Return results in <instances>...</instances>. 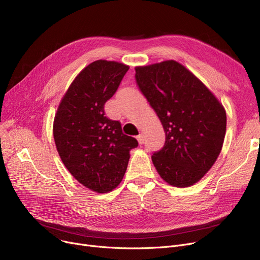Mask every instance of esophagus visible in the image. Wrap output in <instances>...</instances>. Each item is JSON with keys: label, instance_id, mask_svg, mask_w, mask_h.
<instances>
[{"label": "esophagus", "instance_id": "obj_1", "mask_svg": "<svg viewBox=\"0 0 260 260\" xmlns=\"http://www.w3.org/2000/svg\"><path fill=\"white\" fill-rule=\"evenodd\" d=\"M137 140H138L139 144H143V143H144V137H143V135L137 136Z\"/></svg>", "mask_w": 260, "mask_h": 260}]
</instances>
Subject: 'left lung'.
Returning a JSON list of instances; mask_svg holds the SVG:
<instances>
[{"instance_id": "1", "label": "left lung", "mask_w": 260, "mask_h": 260, "mask_svg": "<svg viewBox=\"0 0 260 260\" xmlns=\"http://www.w3.org/2000/svg\"><path fill=\"white\" fill-rule=\"evenodd\" d=\"M135 70L136 83L166 133L165 145L152 155L157 172L171 185H193L221 152L226 128L222 104L174 60Z\"/></svg>"}]
</instances>
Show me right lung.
I'll return each instance as SVG.
<instances>
[{
    "label": "right lung",
    "mask_w": 260,
    "mask_h": 260,
    "mask_svg": "<svg viewBox=\"0 0 260 260\" xmlns=\"http://www.w3.org/2000/svg\"><path fill=\"white\" fill-rule=\"evenodd\" d=\"M128 66L115 61L90 63L73 81L58 107L53 138L66 169L84 186L111 192L122 181L129 151L138 141L105 117L104 104L117 91Z\"/></svg>",
    "instance_id": "add662e5"
}]
</instances>
